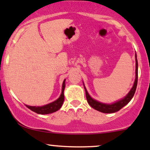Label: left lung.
<instances>
[{
	"label": "left lung",
	"instance_id": "left-lung-1",
	"mask_svg": "<svg viewBox=\"0 0 150 150\" xmlns=\"http://www.w3.org/2000/svg\"><path fill=\"white\" fill-rule=\"evenodd\" d=\"M137 56L136 54V79H135L134 84H133V87L129 91L128 94L125 96L123 99L119 100V101L116 102L114 103H111V104H105V103H100V102L97 101V100H94L91 97V96L88 94V91H87L86 88L84 86L86 91V97L87 102L89 104V105L91 108H93L95 110H98V111L102 112V113H105V114H111V113H115V112L119 111L121 108H122L125 105L127 104L131 100L133 97L134 96L135 92H136V87H137V83H138V61H137ZM84 86V85H83Z\"/></svg>",
	"mask_w": 150,
	"mask_h": 150
}]
</instances>
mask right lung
Segmentation results:
<instances>
[{
  "label": "right lung",
  "mask_w": 150,
  "mask_h": 150,
  "mask_svg": "<svg viewBox=\"0 0 150 150\" xmlns=\"http://www.w3.org/2000/svg\"><path fill=\"white\" fill-rule=\"evenodd\" d=\"M65 88V80L64 81L63 84H62V94H61L60 97L55 100L54 102L49 103V104L45 105L43 106H30V105H26L28 108L30 110L32 111L35 112L36 114H48L53 113V112L57 111L58 110L61 108L62 106V104L64 100V91Z\"/></svg>",
  "instance_id": "add662e5"
}]
</instances>
